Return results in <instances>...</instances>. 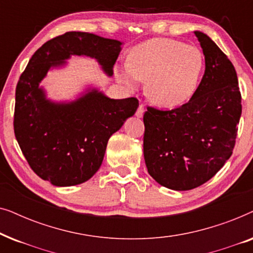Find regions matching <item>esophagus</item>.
<instances>
[{
  "mask_svg": "<svg viewBox=\"0 0 253 253\" xmlns=\"http://www.w3.org/2000/svg\"><path fill=\"white\" fill-rule=\"evenodd\" d=\"M144 107L143 106H139L138 107V109H137V112H136V116L138 117V119H141V117H143V115H144Z\"/></svg>",
  "mask_w": 253,
  "mask_h": 253,
  "instance_id": "esophagus-1",
  "label": "esophagus"
}]
</instances>
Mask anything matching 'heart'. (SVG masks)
Here are the masks:
<instances>
[{
	"label": "heart",
	"instance_id": "heart-1",
	"mask_svg": "<svg viewBox=\"0 0 253 253\" xmlns=\"http://www.w3.org/2000/svg\"><path fill=\"white\" fill-rule=\"evenodd\" d=\"M203 68L204 56L197 47L172 39H152L133 48L121 78L129 87L147 79L151 101L176 107L195 94Z\"/></svg>",
	"mask_w": 253,
	"mask_h": 253
}]
</instances>
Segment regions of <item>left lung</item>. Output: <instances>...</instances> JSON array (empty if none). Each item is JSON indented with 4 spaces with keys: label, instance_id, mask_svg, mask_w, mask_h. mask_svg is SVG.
<instances>
[{
    "label": "left lung",
    "instance_id": "8db88e82",
    "mask_svg": "<svg viewBox=\"0 0 253 253\" xmlns=\"http://www.w3.org/2000/svg\"><path fill=\"white\" fill-rule=\"evenodd\" d=\"M205 72L189 102L144 114V158L148 174L165 188L186 191L204 184L233 154L242 99L236 71L216 43L195 31Z\"/></svg>",
    "mask_w": 253,
    "mask_h": 253
}]
</instances>
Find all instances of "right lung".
Listing matches in <instances>:
<instances>
[{"instance_id":"1","label":"right lung","mask_w":253,"mask_h":253,"mask_svg":"<svg viewBox=\"0 0 253 253\" xmlns=\"http://www.w3.org/2000/svg\"><path fill=\"white\" fill-rule=\"evenodd\" d=\"M123 42L88 32H67L42 44L16 87L13 129L33 171L55 186L88 181L98 171L110 136L133 116L136 98L110 99L88 85L74 100L54 101L40 84L48 71L67 67L71 56H87L112 77Z\"/></svg>"}]
</instances>
